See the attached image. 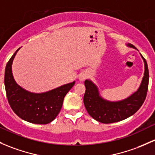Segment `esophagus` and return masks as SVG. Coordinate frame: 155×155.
Segmentation results:
<instances>
[{"label": "esophagus", "instance_id": "34e87169", "mask_svg": "<svg viewBox=\"0 0 155 155\" xmlns=\"http://www.w3.org/2000/svg\"><path fill=\"white\" fill-rule=\"evenodd\" d=\"M86 78H87V75H86L85 73H82V74L79 76V79H80V80H82V81L84 80Z\"/></svg>", "mask_w": 155, "mask_h": 155}]
</instances>
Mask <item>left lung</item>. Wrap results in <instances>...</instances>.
Returning <instances> with one entry per match:
<instances>
[{
  "mask_svg": "<svg viewBox=\"0 0 155 155\" xmlns=\"http://www.w3.org/2000/svg\"><path fill=\"white\" fill-rule=\"evenodd\" d=\"M128 46L135 48L131 44ZM144 76L140 86L137 92L131 97L120 102H108L99 97L97 86L90 80L84 81L85 93L84 95V105L91 117L102 123H113L121 121L136 113L146 99L149 87V68L144 57Z\"/></svg>",
  "mask_w": 155,
  "mask_h": 155,
  "instance_id": "left-lung-1",
  "label": "left lung"
}]
</instances>
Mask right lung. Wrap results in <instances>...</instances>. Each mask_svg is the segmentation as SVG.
Listing matches in <instances>:
<instances>
[{
    "label": "right lung",
    "instance_id": "1",
    "mask_svg": "<svg viewBox=\"0 0 155 155\" xmlns=\"http://www.w3.org/2000/svg\"><path fill=\"white\" fill-rule=\"evenodd\" d=\"M18 50L11 57L5 69L4 84L8 102L13 111L22 120L35 124H48L58 114L65 95L75 82L43 94L25 91L18 85L12 73L13 58Z\"/></svg>",
    "mask_w": 155,
    "mask_h": 155
}]
</instances>
